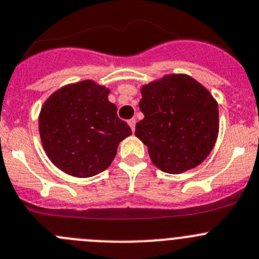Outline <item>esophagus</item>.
<instances>
[{"label": "esophagus", "mask_w": 259, "mask_h": 259, "mask_svg": "<svg viewBox=\"0 0 259 259\" xmlns=\"http://www.w3.org/2000/svg\"><path fill=\"white\" fill-rule=\"evenodd\" d=\"M127 124H129V126L132 127V130L134 132L135 130V124H137V121H135V118H130L129 121H127Z\"/></svg>", "instance_id": "1"}]
</instances>
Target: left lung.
Wrapping results in <instances>:
<instances>
[{
	"label": "left lung",
	"mask_w": 259,
	"mask_h": 259,
	"mask_svg": "<svg viewBox=\"0 0 259 259\" xmlns=\"http://www.w3.org/2000/svg\"><path fill=\"white\" fill-rule=\"evenodd\" d=\"M144 118L135 135L163 172L181 174L207 158L219 137V105L204 85L187 74H167L141 88Z\"/></svg>",
	"instance_id": "1"
}]
</instances>
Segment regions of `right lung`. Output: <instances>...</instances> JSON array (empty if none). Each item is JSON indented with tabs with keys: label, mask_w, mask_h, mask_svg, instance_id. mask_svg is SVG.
<instances>
[{
	"label": "right lung",
	"mask_w": 259,
	"mask_h": 259,
	"mask_svg": "<svg viewBox=\"0 0 259 259\" xmlns=\"http://www.w3.org/2000/svg\"><path fill=\"white\" fill-rule=\"evenodd\" d=\"M110 89L94 80L67 84L43 103L38 118L40 142L51 162L75 178L105 171L132 129L108 101Z\"/></svg>",
	"instance_id": "1"
}]
</instances>
